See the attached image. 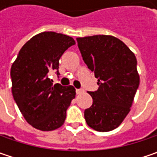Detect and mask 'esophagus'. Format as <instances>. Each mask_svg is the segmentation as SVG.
Listing matches in <instances>:
<instances>
[{"label": "esophagus", "instance_id": "obj_1", "mask_svg": "<svg viewBox=\"0 0 157 157\" xmlns=\"http://www.w3.org/2000/svg\"><path fill=\"white\" fill-rule=\"evenodd\" d=\"M76 93H77V94H80L82 93H84V90L83 89H77L76 90Z\"/></svg>", "mask_w": 157, "mask_h": 157}]
</instances>
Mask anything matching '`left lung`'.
Segmentation results:
<instances>
[{"instance_id": "left-lung-1", "label": "left lung", "mask_w": 157, "mask_h": 157, "mask_svg": "<svg viewBox=\"0 0 157 157\" xmlns=\"http://www.w3.org/2000/svg\"><path fill=\"white\" fill-rule=\"evenodd\" d=\"M77 42L99 86L97 91L88 92L93 105L85 110L86 121L96 131H111L129 113L139 87L136 57L123 42L112 36L78 37Z\"/></svg>"}]
</instances>
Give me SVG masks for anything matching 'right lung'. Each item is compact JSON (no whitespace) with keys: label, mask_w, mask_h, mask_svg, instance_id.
<instances>
[{"label":"right lung","mask_w":157,"mask_h":157,"mask_svg":"<svg viewBox=\"0 0 157 157\" xmlns=\"http://www.w3.org/2000/svg\"><path fill=\"white\" fill-rule=\"evenodd\" d=\"M75 41L66 35L42 32L21 47L12 64V94L19 110L36 129L52 131L60 128L66 110L75 98L72 86L53 85L52 71L59 75V59Z\"/></svg>","instance_id":"add662e5"}]
</instances>
